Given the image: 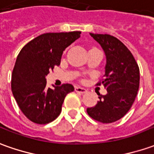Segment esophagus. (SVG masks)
Returning <instances> with one entry per match:
<instances>
[{
  "label": "esophagus",
  "instance_id": "1",
  "mask_svg": "<svg viewBox=\"0 0 154 154\" xmlns=\"http://www.w3.org/2000/svg\"><path fill=\"white\" fill-rule=\"evenodd\" d=\"M75 91L77 92V93H81V94H85V93H87V89H86V88H81V87H79V86L75 87Z\"/></svg>",
  "mask_w": 154,
  "mask_h": 154
}]
</instances>
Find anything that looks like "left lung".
<instances>
[{
	"label": "left lung",
	"mask_w": 154,
	"mask_h": 154,
	"mask_svg": "<svg viewBox=\"0 0 154 154\" xmlns=\"http://www.w3.org/2000/svg\"><path fill=\"white\" fill-rule=\"evenodd\" d=\"M103 49L106 64L102 83L107 94L99 95L94 107L88 108V116L102 123H112L129 111L137 94L140 72L131 51L117 38L109 34L89 33Z\"/></svg>",
	"instance_id": "1"
}]
</instances>
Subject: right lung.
Here are the masks:
<instances>
[{"mask_svg": "<svg viewBox=\"0 0 154 154\" xmlns=\"http://www.w3.org/2000/svg\"><path fill=\"white\" fill-rule=\"evenodd\" d=\"M81 32L47 33L29 42L17 55L11 75V91L22 112L37 124L55 120L72 84L46 88V76L60 63L63 51L81 36Z\"/></svg>", "mask_w": 154, "mask_h": 154, "instance_id": "obj_1", "label": "right lung"}]
</instances>
